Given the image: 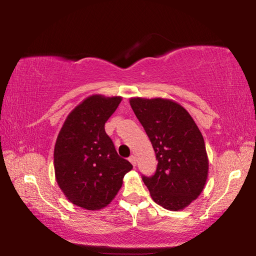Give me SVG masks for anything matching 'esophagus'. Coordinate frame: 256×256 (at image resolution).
<instances>
[{
  "label": "esophagus",
  "instance_id": "obj_1",
  "mask_svg": "<svg viewBox=\"0 0 256 256\" xmlns=\"http://www.w3.org/2000/svg\"><path fill=\"white\" fill-rule=\"evenodd\" d=\"M128 160H130V162H131L134 167H136V158L134 157V156H131V157L128 158Z\"/></svg>",
  "mask_w": 256,
  "mask_h": 256
}]
</instances>
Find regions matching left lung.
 <instances>
[{
    "instance_id": "obj_1",
    "label": "left lung",
    "mask_w": 256,
    "mask_h": 256,
    "mask_svg": "<svg viewBox=\"0 0 256 256\" xmlns=\"http://www.w3.org/2000/svg\"><path fill=\"white\" fill-rule=\"evenodd\" d=\"M158 160L157 170L144 176L150 196L157 204L180 211L196 200L204 188L209 159L204 138L185 108L172 99H130Z\"/></svg>"
}]
</instances>
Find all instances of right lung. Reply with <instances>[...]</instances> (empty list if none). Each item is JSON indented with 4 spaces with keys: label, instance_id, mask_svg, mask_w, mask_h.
<instances>
[{
    "label": "right lung",
    "instance_id": "1",
    "mask_svg": "<svg viewBox=\"0 0 256 256\" xmlns=\"http://www.w3.org/2000/svg\"><path fill=\"white\" fill-rule=\"evenodd\" d=\"M122 97L92 94L72 110L54 148L55 178L64 196L86 210L107 206L122 188L133 166L120 158L105 123Z\"/></svg>",
    "mask_w": 256,
    "mask_h": 256
}]
</instances>
